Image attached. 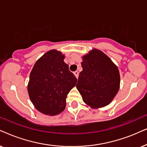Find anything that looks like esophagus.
<instances>
[{"instance_id":"34e87169","label":"esophagus","mask_w":147,"mask_h":147,"mask_svg":"<svg viewBox=\"0 0 147 147\" xmlns=\"http://www.w3.org/2000/svg\"><path fill=\"white\" fill-rule=\"evenodd\" d=\"M73 73H74V75H75V77H77V78H78V77H79V72H78V71H75V72H73Z\"/></svg>"}]
</instances>
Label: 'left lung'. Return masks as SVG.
Listing matches in <instances>:
<instances>
[{
  "instance_id": "obj_1",
  "label": "left lung",
  "mask_w": 147,
  "mask_h": 147,
  "mask_svg": "<svg viewBox=\"0 0 147 147\" xmlns=\"http://www.w3.org/2000/svg\"><path fill=\"white\" fill-rule=\"evenodd\" d=\"M82 60L83 70L76 87L83 101L93 109L109 105L120 89L118 66L102 51L95 48L84 55Z\"/></svg>"
}]
</instances>
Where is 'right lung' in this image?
Returning <instances> with one entry per match:
<instances>
[{
	"label": "right lung",
	"instance_id": "add662e5",
	"mask_svg": "<svg viewBox=\"0 0 147 147\" xmlns=\"http://www.w3.org/2000/svg\"><path fill=\"white\" fill-rule=\"evenodd\" d=\"M65 56L49 50L35 63L27 85L29 96L40 112L56 116L64 111L68 93L77 79L64 62Z\"/></svg>",
	"mask_w": 147,
	"mask_h": 147
}]
</instances>
